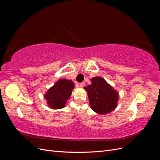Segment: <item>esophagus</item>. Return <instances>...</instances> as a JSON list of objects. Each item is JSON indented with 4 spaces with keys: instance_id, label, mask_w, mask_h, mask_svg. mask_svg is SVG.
<instances>
[{
    "instance_id": "esophagus-1",
    "label": "esophagus",
    "mask_w": 160,
    "mask_h": 160,
    "mask_svg": "<svg viewBox=\"0 0 160 160\" xmlns=\"http://www.w3.org/2000/svg\"><path fill=\"white\" fill-rule=\"evenodd\" d=\"M85 85V82H82V83H79V86L81 87V88H83V87Z\"/></svg>"
}]
</instances>
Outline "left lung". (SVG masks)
Returning a JSON list of instances; mask_svg holds the SVG:
<instances>
[{"mask_svg": "<svg viewBox=\"0 0 160 160\" xmlns=\"http://www.w3.org/2000/svg\"><path fill=\"white\" fill-rule=\"evenodd\" d=\"M91 84L85 87L92 110L98 114H108L118 105L119 93L101 77L91 79Z\"/></svg>", "mask_w": 160, "mask_h": 160, "instance_id": "left-lung-1", "label": "left lung"}]
</instances>
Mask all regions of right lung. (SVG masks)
I'll return each mask as SVG.
<instances>
[{
  "label": "right lung",
  "mask_w": 160,
  "mask_h": 160,
  "mask_svg": "<svg viewBox=\"0 0 160 160\" xmlns=\"http://www.w3.org/2000/svg\"><path fill=\"white\" fill-rule=\"evenodd\" d=\"M74 87L73 82L71 80L66 79L58 80L44 95L48 106L54 109L63 108L67 101L70 98Z\"/></svg>",
  "instance_id": "obj_1"
}]
</instances>
